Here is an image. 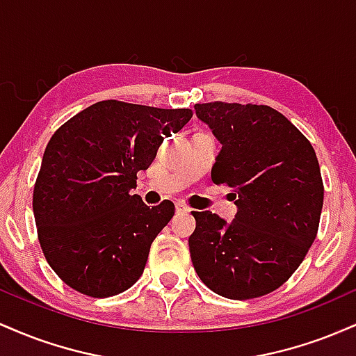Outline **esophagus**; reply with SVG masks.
<instances>
[{
  "label": "esophagus",
  "instance_id": "34e87169",
  "mask_svg": "<svg viewBox=\"0 0 356 356\" xmlns=\"http://www.w3.org/2000/svg\"><path fill=\"white\" fill-rule=\"evenodd\" d=\"M175 211L179 212V214H189V212L192 211L189 206H187V204H184V202H177L175 204Z\"/></svg>",
  "mask_w": 356,
  "mask_h": 356
}]
</instances>
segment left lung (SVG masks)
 Masks as SVG:
<instances>
[{
  "mask_svg": "<svg viewBox=\"0 0 356 356\" xmlns=\"http://www.w3.org/2000/svg\"><path fill=\"white\" fill-rule=\"evenodd\" d=\"M194 108L222 144L212 182L231 187L238 199L232 222L192 211V264L220 296H264L289 280L316 238L325 194L316 154L268 105L211 102Z\"/></svg>",
  "mask_w": 356,
  "mask_h": 356,
  "instance_id": "left-lung-1",
  "label": "left lung"
}]
</instances>
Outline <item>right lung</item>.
Segmentation results:
<instances>
[{"instance_id": "right-lung-1", "label": "right lung", "mask_w": 356, "mask_h": 356, "mask_svg": "<svg viewBox=\"0 0 356 356\" xmlns=\"http://www.w3.org/2000/svg\"><path fill=\"white\" fill-rule=\"evenodd\" d=\"M189 108L104 100L53 134L35 182L38 241L53 271L75 291L108 298L144 273L150 244L174 216L170 201L149 207L137 172L149 169L164 136L191 120Z\"/></svg>"}]
</instances>
